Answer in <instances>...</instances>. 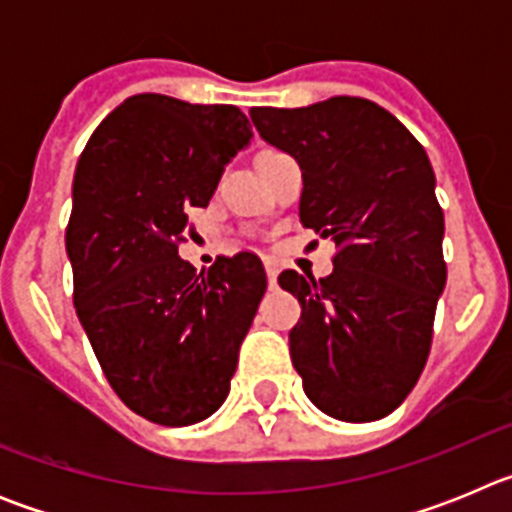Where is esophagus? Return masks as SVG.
I'll return each mask as SVG.
<instances>
[{
    "label": "esophagus",
    "mask_w": 512,
    "mask_h": 512,
    "mask_svg": "<svg viewBox=\"0 0 512 512\" xmlns=\"http://www.w3.org/2000/svg\"><path fill=\"white\" fill-rule=\"evenodd\" d=\"M266 277H269L271 287L277 284V264H274V261H266Z\"/></svg>",
    "instance_id": "obj_1"
}]
</instances>
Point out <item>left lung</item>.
Instances as JSON below:
<instances>
[{
	"mask_svg": "<svg viewBox=\"0 0 512 512\" xmlns=\"http://www.w3.org/2000/svg\"><path fill=\"white\" fill-rule=\"evenodd\" d=\"M251 120L300 164L302 225L336 243L328 277L279 274L302 305L289 333L302 387L338 420L384 418L423 374L446 287L431 161L395 115L361 97L253 107Z\"/></svg>",
	"mask_w": 512,
	"mask_h": 512,
	"instance_id": "left-lung-1",
	"label": "left lung"
}]
</instances>
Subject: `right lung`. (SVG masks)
I'll return each mask as SVG.
<instances>
[{
    "label": "right lung",
    "mask_w": 512,
    "mask_h": 512,
    "mask_svg": "<svg viewBox=\"0 0 512 512\" xmlns=\"http://www.w3.org/2000/svg\"><path fill=\"white\" fill-rule=\"evenodd\" d=\"M251 135L233 104L135 94L76 164L66 225L76 315L115 395L151 423L192 425L223 405L266 292L253 253L205 274L179 259L189 210L210 205Z\"/></svg>",
    "instance_id": "add662e5"
}]
</instances>
